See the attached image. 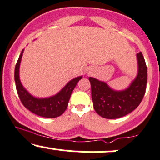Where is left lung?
Segmentation results:
<instances>
[{
  "mask_svg": "<svg viewBox=\"0 0 160 160\" xmlns=\"http://www.w3.org/2000/svg\"><path fill=\"white\" fill-rule=\"evenodd\" d=\"M138 72L129 86L122 90L112 89L106 82L89 77L93 108L99 116L117 119L131 113L141 103L146 90L148 69L144 56L137 53Z\"/></svg>",
  "mask_w": 160,
  "mask_h": 160,
  "instance_id": "8db88e82",
  "label": "left lung"
}]
</instances>
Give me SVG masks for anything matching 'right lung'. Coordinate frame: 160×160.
I'll use <instances>...</instances> for the list:
<instances>
[{
	"instance_id": "add662e5",
	"label": "right lung",
	"mask_w": 160,
	"mask_h": 160,
	"mask_svg": "<svg viewBox=\"0 0 160 160\" xmlns=\"http://www.w3.org/2000/svg\"><path fill=\"white\" fill-rule=\"evenodd\" d=\"M24 49L22 50L15 67V82L18 95L23 105L34 114L46 118H55L61 116L67 109L71 93L82 76L70 80L56 94L45 98L32 95L24 87L19 78V68Z\"/></svg>"
}]
</instances>
